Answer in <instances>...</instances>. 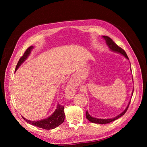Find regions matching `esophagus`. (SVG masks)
Masks as SVG:
<instances>
[{"mask_svg":"<svg viewBox=\"0 0 147 147\" xmlns=\"http://www.w3.org/2000/svg\"><path fill=\"white\" fill-rule=\"evenodd\" d=\"M75 92V84L73 82L70 81L68 83L65 88V95L68 98H71L74 95Z\"/></svg>","mask_w":147,"mask_h":147,"instance_id":"esophagus-1","label":"esophagus"}]
</instances>
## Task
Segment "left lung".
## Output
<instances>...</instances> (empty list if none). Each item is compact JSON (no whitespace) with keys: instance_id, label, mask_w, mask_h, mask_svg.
Here are the masks:
<instances>
[{"instance_id":"1","label":"left lung","mask_w":147,"mask_h":147,"mask_svg":"<svg viewBox=\"0 0 147 147\" xmlns=\"http://www.w3.org/2000/svg\"><path fill=\"white\" fill-rule=\"evenodd\" d=\"M103 38L105 39L106 44H107V45L108 47L110 48V50H112V51H115V52H116V53H120V54H121L122 55H123L124 57H125L126 59H129L126 52L124 51V50H123V49H122L121 48H120L119 47H118L117 45V44L115 43L112 40V38H110L108 36H103ZM133 91H134V90H133ZM133 91H132V94H133ZM130 102H131V100L129 101V104H128V105L127 106V107L126 108V109L124 110L122 113H121L119 115H118V116L115 117H114L113 118H110V119H99V118H94V117H91V115L89 114V113L88 112V111H86V117L90 122L96 123V124H107V123H111V122L115 121V120L118 119L119 118L122 117L123 115H124V113L126 112V111H127V109L129 107V105Z\"/></svg>"}]
</instances>
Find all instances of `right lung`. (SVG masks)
<instances>
[{
  "mask_svg": "<svg viewBox=\"0 0 147 147\" xmlns=\"http://www.w3.org/2000/svg\"><path fill=\"white\" fill-rule=\"evenodd\" d=\"M33 48V46H30L26 50L23 56L21 57L18 61V63L15 69V71L17 70V69L19 68V67L23 64V63H24L26 59L28 58ZM23 118L26 122L29 124H32V125L44 129H55L56 127L59 126L60 124L63 123L64 121L65 113L64 111V106L57 104L56 109L54 112V113L51 115H50L49 117L47 118L46 119L34 121L26 119L24 117Z\"/></svg>",
  "mask_w": 147,
  "mask_h": 147,
  "instance_id": "1",
  "label": "right lung"
}]
</instances>
